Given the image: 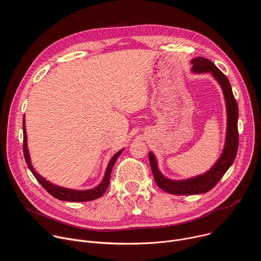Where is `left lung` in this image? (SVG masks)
<instances>
[{
    "instance_id": "obj_1",
    "label": "left lung",
    "mask_w": 261,
    "mask_h": 261,
    "mask_svg": "<svg viewBox=\"0 0 261 261\" xmlns=\"http://www.w3.org/2000/svg\"><path fill=\"white\" fill-rule=\"evenodd\" d=\"M191 63L194 72H211L222 87L227 107V136L224 151L213 168L202 175L185 180H171L164 177L158 169L154 155L148 153V159L156 184L165 192L175 195H194L206 193L212 190L233 163L239 148V107L227 76L213 62L205 58H195Z\"/></svg>"
}]
</instances>
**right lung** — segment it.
<instances>
[{
	"label": "right lung",
	"instance_id": "obj_1",
	"mask_svg": "<svg viewBox=\"0 0 261 261\" xmlns=\"http://www.w3.org/2000/svg\"><path fill=\"white\" fill-rule=\"evenodd\" d=\"M23 156L25 159V162L30 168V170L32 171V173L34 174V176L36 177V179L39 181V184H41L42 187L54 197H56L57 199L60 200H65V201H76V202H83V201H90V200H94L96 198L101 197L104 192L106 191V189L108 188L109 186V178H110V173H111V169L114 167V164L116 163L118 157L121 155V153L123 152V150H121L119 153H117L113 159L110 160V162L108 163L106 172H105V176L102 180V182L98 186V187L91 189V190H86V191H77V190H71V189H66V188H62L59 187V186H56L49 181H47L46 179H44L41 175H39L35 171V169L33 168L31 161H30V157H29V152H28V147H27V134H25V127H24V120H23Z\"/></svg>",
	"mask_w": 261,
	"mask_h": 261
}]
</instances>
